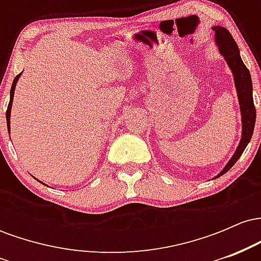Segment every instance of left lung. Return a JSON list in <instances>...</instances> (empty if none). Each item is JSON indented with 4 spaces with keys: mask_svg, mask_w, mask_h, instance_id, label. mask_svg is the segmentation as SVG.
<instances>
[{
    "mask_svg": "<svg viewBox=\"0 0 261 261\" xmlns=\"http://www.w3.org/2000/svg\"><path fill=\"white\" fill-rule=\"evenodd\" d=\"M212 29L215 31V41H216L218 50H220L221 55L224 56L230 71H232L233 77H234V85L242 114L241 142H239L234 154L232 155V158L226 164L222 172L216 176V178H218V176L227 173L234 166V163L239 160V157H241L248 143H249L251 136H253L254 126H255L256 112L253 100V83H251L250 72L247 66L244 65V62L242 61L241 55H239V49L237 46L234 39L223 27H214Z\"/></svg>",
    "mask_w": 261,
    "mask_h": 261,
    "instance_id": "1",
    "label": "left lung"
}]
</instances>
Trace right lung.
Wrapping results in <instances>:
<instances>
[{
	"label": "right lung",
	"instance_id": "1",
	"mask_svg": "<svg viewBox=\"0 0 261 261\" xmlns=\"http://www.w3.org/2000/svg\"><path fill=\"white\" fill-rule=\"evenodd\" d=\"M22 73L17 74L16 77H14L13 80V83H12V87H11V95H10V103H8V108H7V112H6V119H7V128L8 131H10V118H11V109H12V101H13V95H14V88H16V85H17V81L19 79V76Z\"/></svg>",
	"mask_w": 261,
	"mask_h": 261
}]
</instances>
